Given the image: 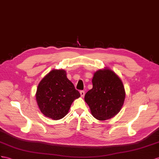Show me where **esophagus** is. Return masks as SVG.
<instances>
[{
    "label": "esophagus",
    "mask_w": 159,
    "mask_h": 159,
    "mask_svg": "<svg viewBox=\"0 0 159 159\" xmlns=\"http://www.w3.org/2000/svg\"><path fill=\"white\" fill-rule=\"evenodd\" d=\"M80 94L81 97H83L84 96V95H85V92L84 91H80Z\"/></svg>",
    "instance_id": "34e87169"
}]
</instances>
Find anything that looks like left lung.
Returning a JSON list of instances; mask_svg holds the SVG:
<instances>
[{"label": "left lung", "mask_w": 159, "mask_h": 159, "mask_svg": "<svg viewBox=\"0 0 159 159\" xmlns=\"http://www.w3.org/2000/svg\"><path fill=\"white\" fill-rule=\"evenodd\" d=\"M93 88L84 96L93 117L99 120L110 119L120 111L125 99L123 83L109 69L96 72L92 79Z\"/></svg>", "instance_id": "left-lung-1"}]
</instances>
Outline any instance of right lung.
<instances>
[{
	"instance_id": "1",
	"label": "right lung",
	"mask_w": 159,
	"mask_h": 159,
	"mask_svg": "<svg viewBox=\"0 0 159 159\" xmlns=\"http://www.w3.org/2000/svg\"><path fill=\"white\" fill-rule=\"evenodd\" d=\"M64 70H53L39 83L36 100L44 116L54 120L66 116L73 101L80 97Z\"/></svg>"
}]
</instances>
